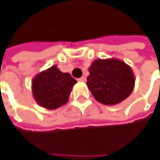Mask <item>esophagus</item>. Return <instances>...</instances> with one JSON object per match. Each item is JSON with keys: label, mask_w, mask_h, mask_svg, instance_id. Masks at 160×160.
I'll use <instances>...</instances> for the list:
<instances>
[{"label": "esophagus", "mask_w": 160, "mask_h": 160, "mask_svg": "<svg viewBox=\"0 0 160 160\" xmlns=\"http://www.w3.org/2000/svg\"><path fill=\"white\" fill-rule=\"evenodd\" d=\"M78 80L80 81V82H84V81H86V77H81V78H80Z\"/></svg>", "instance_id": "1"}]
</instances>
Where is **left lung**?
Instances as JSON below:
<instances>
[{"label": "left lung", "mask_w": 160, "mask_h": 160, "mask_svg": "<svg viewBox=\"0 0 160 160\" xmlns=\"http://www.w3.org/2000/svg\"><path fill=\"white\" fill-rule=\"evenodd\" d=\"M87 86L96 101L105 105H115L125 100L135 87L131 68L115 58L96 59L89 68Z\"/></svg>", "instance_id": "left-lung-1"}]
</instances>
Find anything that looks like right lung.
I'll use <instances>...</instances> for the list:
<instances>
[{"instance_id":"obj_1","label":"right lung","mask_w":160,"mask_h":160,"mask_svg":"<svg viewBox=\"0 0 160 160\" xmlns=\"http://www.w3.org/2000/svg\"><path fill=\"white\" fill-rule=\"evenodd\" d=\"M77 83L69 73L61 72L57 66L38 73L32 81L33 96L42 107L59 108L68 102L72 87Z\"/></svg>"}]
</instances>
